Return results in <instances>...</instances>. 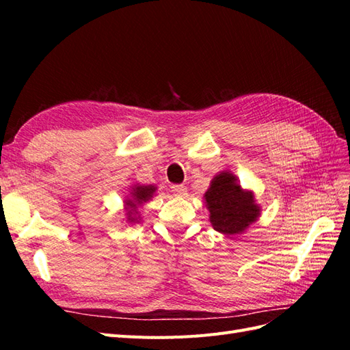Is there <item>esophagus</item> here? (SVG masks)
<instances>
[{
	"label": "esophagus",
	"mask_w": 350,
	"mask_h": 350,
	"mask_svg": "<svg viewBox=\"0 0 350 350\" xmlns=\"http://www.w3.org/2000/svg\"><path fill=\"white\" fill-rule=\"evenodd\" d=\"M172 193L178 197H184L187 194V187L185 185H172Z\"/></svg>",
	"instance_id": "34e87169"
}]
</instances>
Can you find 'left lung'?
<instances>
[{"label": "left lung", "mask_w": 350, "mask_h": 350, "mask_svg": "<svg viewBox=\"0 0 350 350\" xmlns=\"http://www.w3.org/2000/svg\"><path fill=\"white\" fill-rule=\"evenodd\" d=\"M210 211V224L224 235H237L245 230L260 215L254 196L243 191L229 172L216 175L204 194Z\"/></svg>", "instance_id": "obj_1"}]
</instances>
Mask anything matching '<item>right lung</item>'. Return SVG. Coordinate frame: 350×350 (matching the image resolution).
Here are the masks:
<instances>
[{
    "label": "right lung",
    "instance_id": "right-lung-1",
    "mask_svg": "<svg viewBox=\"0 0 350 350\" xmlns=\"http://www.w3.org/2000/svg\"><path fill=\"white\" fill-rule=\"evenodd\" d=\"M156 191V188L153 185H149V187H134L133 188V198L131 200H126V206H130V211L126 215H129V220L130 221H135V217H133L131 215L133 213H137L135 211V207L137 204H142V203H146V201H149L150 197L153 196V193Z\"/></svg>",
    "mask_w": 350,
    "mask_h": 350
}]
</instances>
